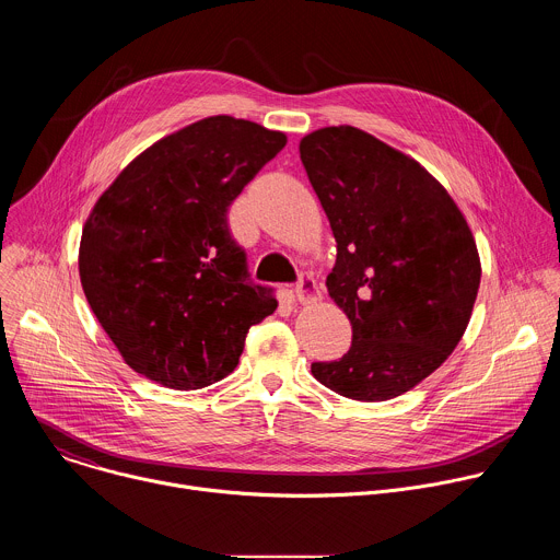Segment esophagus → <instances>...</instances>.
Returning a JSON list of instances; mask_svg holds the SVG:
<instances>
[{"mask_svg":"<svg viewBox=\"0 0 560 560\" xmlns=\"http://www.w3.org/2000/svg\"><path fill=\"white\" fill-rule=\"evenodd\" d=\"M294 296H296L299 303H314V301L322 299V290H318L314 277L303 275V277L299 279L296 288H294Z\"/></svg>","mask_w":560,"mask_h":560,"instance_id":"obj_1","label":"esophagus"}]
</instances>
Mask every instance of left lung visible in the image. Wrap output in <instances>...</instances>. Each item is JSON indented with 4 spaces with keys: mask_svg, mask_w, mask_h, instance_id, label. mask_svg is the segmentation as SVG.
I'll return each mask as SVG.
<instances>
[{
    "mask_svg": "<svg viewBox=\"0 0 560 560\" xmlns=\"http://www.w3.org/2000/svg\"><path fill=\"white\" fill-rule=\"evenodd\" d=\"M337 238L328 294L352 324L348 354L312 374L354 401H387L454 352L481 285L465 214L417 159L354 126L299 143Z\"/></svg>",
    "mask_w": 560,
    "mask_h": 560,
    "instance_id": "obj_1",
    "label": "left lung"
}]
</instances>
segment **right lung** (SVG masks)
Wrapping results in <instances>:
<instances>
[{"label": "right lung", "instance_id": "1", "mask_svg": "<svg viewBox=\"0 0 560 560\" xmlns=\"http://www.w3.org/2000/svg\"><path fill=\"white\" fill-rule=\"evenodd\" d=\"M281 130L214 115L137 154L93 206L79 279L121 359L173 389L228 376L277 310L248 279L228 208L285 145Z\"/></svg>", "mask_w": 560, "mask_h": 560}]
</instances>
